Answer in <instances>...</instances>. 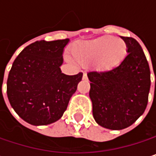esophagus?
<instances>
[{
	"label": "esophagus",
	"mask_w": 156,
	"mask_h": 156,
	"mask_svg": "<svg viewBox=\"0 0 156 156\" xmlns=\"http://www.w3.org/2000/svg\"><path fill=\"white\" fill-rule=\"evenodd\" d=\"M87 78V74H86V73H84V74H83V79H85V80H86Z\"/></svg>",
	"instance_id": "obj_1"
}]
</instances>
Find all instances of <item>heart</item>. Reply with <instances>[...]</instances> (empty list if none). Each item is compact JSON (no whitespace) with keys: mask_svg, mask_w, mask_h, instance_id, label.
<instances>
[{"mask_svg":"<svg viewBox=\"0 0 156 156\" xmlns=\"http://www.w3.org/2000/svg\"><path fill=\"white\" fill-rule=\"evenodd\" d=\"M126 53V42L112 36L80 41L71 48V54L77 61L82 64H91L96 61L100 70H110L117 67Z\"/></svg>","mask_w":156,"mask_h":156,"instance_id":"1","label":"heart"}]
</instances>
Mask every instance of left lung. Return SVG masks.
<instances>
[{"mask_svg":"<svg viewBox=\"0 0 156 156\" xmlns=\"http://www.w3.org/2000/svg\"><path fill=\"white\" fill-rule=\"evenodd\" d=\"M127 55L115 68L87 73L96 122L108 129L121 130L133 125L144 114L151 86L150 68L140 44L121 37Z\"/></svg>","mask_w":156,"mask_h":156,"instance_id":"obj_1","label":"left lung"}]
</instances>
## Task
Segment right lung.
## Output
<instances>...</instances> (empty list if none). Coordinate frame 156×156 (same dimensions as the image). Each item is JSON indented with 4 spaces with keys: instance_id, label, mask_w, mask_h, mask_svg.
<instances>
[{
    "instance_id": "add662e5",
    "label": "right lung",
    "mask_w": 156,
    "mask_h": 156,
    "mask_svg": "<svg viewBox=\"0 0 156 156\" xmlns=\"http://www.w3.org/2000/svg\"><path fill=\"white\" fill-rule=\"evenodd\" d=\"M69 40L38 41L17 57L7 80L12 108L27 123L46 126L58 121L68 108L83 74L61 72L64 48Z\"/></svg>"
}]
</instances>
